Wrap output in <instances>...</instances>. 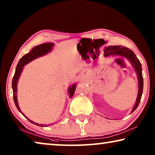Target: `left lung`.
<instances>
[{
  "mask_svg": "<svg viewBox=\"0 0 155 155\" xmlns=\"http://www.w3.org/2000/svg\"><path fill=\"white\" fill-rule=\"evenodd\" d=\"M121 56L127 58L134 68L135 72L137 74L138 78V94L135 101V104L132 108L131 113L133 112L138 105L141 101V98L143 93V76H142V68L141 65L139 60L135 55V54L130 49L126 48V47H121L120 45L116 46H107L104 48V56Z\"/></svg>",
  "mask_w": 155,
  "mask_h": 155,
  "instance_id": "8db88e82",
  "label": "left lung"
}]
</instances>
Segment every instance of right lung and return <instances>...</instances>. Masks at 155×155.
<instances>
[{"label": "right lung", "mask_w": 155, "mask_h": 155, "mask_svg": "<svg viewBox=\"0 0 155 155\" xmlns=\"http://www.w3.org/2000/svg\"><path fill=\"white\" fill-rule=\"evenodd\" d=\"M53 46H54L53 43L41 44V45L34 47V48L31 49V50L29 51V53L25 54L23 56H22V58L19 60L18 65L16 66L15 74H14L13 79H12V90H13V97H14V103H15V105L17 107V109H18V111L20 112L25 117L27 118V119H28L31 123H32L33 124L36 125V126H41V127H47L48 126H50V124L49 125L38 124L37 123L31 121V120L29 119L28 117H26L25 115L21 112V110L18 105V99H17V84H18V79L19 78H20L21 74L23 70L24 66L28 64V63H29V62H31V61H32L33 60L36 59V58L40 57V56H43L44 55L47 54H48L49 52H50V51L52 50ZM76 87H77V84H76V83H74V84L70 85V86L68 87V94L70 98L72 97L74 93L75 92Z\"/></svg>", "instance_id": "right-lung-1"}]
</instances>
